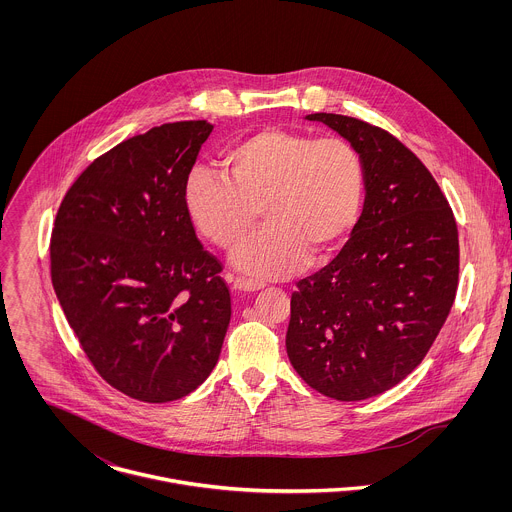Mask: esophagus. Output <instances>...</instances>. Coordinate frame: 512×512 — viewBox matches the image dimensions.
Returning a JSON list of instances; mask_svg holds the SVG:
<instances>
[{"label": "esophagus", "instance_id": "1", "mask_svg": "<svg viewBox=\"0 0 512 512\" xmlns=\"http://www.w3.org/2000/svg\"><path fill=\"white\" fill-rule=\"evenodd\" d=\"M232 288H234L236 292L240 293H254L260 292L264 286H262V284H258V282H252V280L236 278V280H234V284H232Z\"/></svg>", "mask_w": 512, "mask_h": 512}]
</instances>
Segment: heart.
<instances>
[{
    "label": "heart",
    "instance_id": "1",
    "mask_svg": "<svg viewBox=\"0 0 512 512\" xmlns=\"http://www.w3.org/2000/svg\"><path fill=\"white\" fill-rule=\"evenodd\" d=\"M220 173L195 167L185 181V209L220 250L238 248L260 224L266 230L236 256L258 280L293 276L311 256L333 254L355 228L365 201L361 153L339 136L266 128L224 149Z\"/></svg>",
    "mask_w": 512,
    "mask_h": 512
}]
</instances>
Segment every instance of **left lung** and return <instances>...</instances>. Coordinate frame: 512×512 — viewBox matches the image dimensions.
Here are the masks:
<instances>
[{"instance_id":"left-lung-1","label":"left lung","mask_w":512,"mask_h":512,"mask_svg":"<svg viewBox=\"0 0 512 512\" xmlns=\"http://www.w3.org/2000/svg\"><path fill=\"white\" fill-rule=\"evenodd\" d=\"M365 165V207L343 250L297 282L286 349L323 396H378L424 361L459 278L453 213L426 165L392 134L341 114H309Z\"/></svg>"}]
</instances>
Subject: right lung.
<instances>
[{
  "label": "right lung",
  "instance_id": "right-lung-1",
  "mask_svg": "<svg viewBox=\"0 0 512 512\" xmlns=\"http://www.w3.org/2000/svg\"><path fill=\"white\" fill-rule=\"evenodd\" d=\"M213 132L205 120L134 136L94 159L65 195L51 280L82 351L130 398L161 404L219 361L230 292L199 242L185 181Z\"/></svg>",
  "mask_w": 512,
  "mask_h": 512
}]
</instances>
